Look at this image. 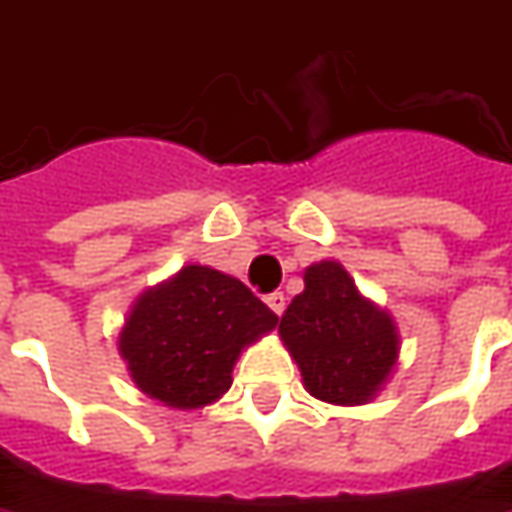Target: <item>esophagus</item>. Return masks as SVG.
I'll list each match as a JSON object with an SVG mask.
<instances>
[{"mask_svg": "<svg viewBox=\"0 0 512 512\" xmlns=\"http://www.w3.org/2000/svg\"><path fill=\"white\" fill-rule=\"evenodd\" d=\"M266 305H269L271 311H274V314L280 316L285 311V294L283 291H271L269 297H266Z\"/></svg>", "mask_w": 512, "mask_h": 512, "instance_id": "1", "label": "esophagus"}]
</instances>
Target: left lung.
<instances>
[{
    "label": "left lung",
    "mask_w": 512,
    "mask_h": 512,
    "mask_svg": "<svg viewBox=\"0 0 512 512\" xmlns=\"http://www.w3.org/2000/svg\"><path fill=\"white\" fill-rule=\"evenodd\" d=\"M280 336L300 364L305 389L342 406L367 401L398 358L395 322L330 260L305 271V291L280 319Z\"/></svg>",
    "instance_id": "left-lung-1"
}]
</instances>
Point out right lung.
Masks as SVG:
<instances>
[{
  "label": "right lung",
  "mask_w": 512,
  "mask_h": 512,
  "mask_svg": "<svg viewBox=\"0 0 512 512\" xmlns=\"http://www.w3.org/2000/svg\"><path fill=\"white\" fill-rule=\"evenodd\" d=\"M277 314L235 277L184 266L148 291L120 333L137 387L173 409H196L232 387V367Z\"/></svg>",
  "instance_id": "1"
}]
</instances>
